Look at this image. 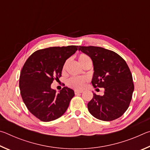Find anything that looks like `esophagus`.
<instances>
[{
	"mask_svg": "<svg viewBox=\"0 0 150 150\" xmlns=\"http://www.w3.org/2000/svg\"><path fill=\"white\" fill-rule=\"evenodd\" d=\"M83 91H75V95H79V94L82 93Z\"/></svg>",
	"mask_w": 150,
	"mask_h": 150,
	"instance_id": "esophagus-1",
	"label": "esophagus"
}]
</instances>
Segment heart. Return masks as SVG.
Listing matches in <instances>:
<instances>
[{
    "label": "heart",
    "instance_id": "1",
    "mask_svg": "<svg viewBox=\"0 0 150 150\" xmlns=\"http://www.w3.org/2000/svg\"><path fill=\"white\" fill-rule=\"evenodd\" d=\"M90 57L85 54H81L79 55V61L81 65L85 63L87 60H89ZM65 65L63 66V69ZM88 79L86 77H71L66 81V84L69 87L74 88L75 90H83L87 85Z\"/></svg>",
    "mask_w": 150,
    "mask_h": 150
}]
</instances>
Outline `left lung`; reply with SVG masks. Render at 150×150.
I'll list each match as a JSON object with an SVG mask.
<instances>
[{"label":"left lung","instance_id":"obj_1","mask_svg":"<svg viewBox=\"0 0 150 150\" xmlns=\"http://www.w3.org/2000/svg\"><path fill=\"white\" fill-rule=\"evenodd\" d=\"M78 49L93 60V87L105 88L103 96L93 93L87 105L89 112L103 121L120 118L129 107L134 89L132 75L125 60L103 47L79 45Z\"/></svg>","mask_w":150,"mask_h":150}]
</instances>
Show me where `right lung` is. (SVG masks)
I'll return each instance as SVG.
<instances>
[{"label": "right lung", "mask_w": 150, "mask_h": 150, "mask_svg": "<svg viewBox=\"0 0 150 150\" xmlns=\"http://www.w3.org/2000/svg\"><path fill=\"white\" fill-rule=\"evenodd\" d=\"M77 47L68 45L37 50L24 63L20 75V94L28 110L41 121L50 122L62 116L75 95L73 90L67 87L56 93L51 84L62 77L66 59Z\"/></svg>", "instance_id": "1"}]
</instances>
